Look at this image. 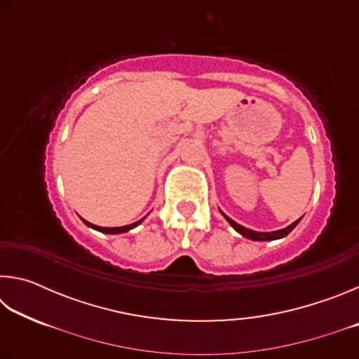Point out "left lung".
Instances as JSON below:
<instances>
[{"mask_svg": "<svg viewBox=\"0 0 359 359\" xmlns=\"http://www.w3.org/2000/svg\"><path fill=\"white\" fill-rule=\"evenodd\" d=\"M222 214H223V212H222ZM223 217L226 218V222H228V223L231 224V226H233L236 231H238V233H239L241 236H244V238L252 239V241H276V239H282V238H285V236H288V234L291 233V231H293V229L296 228V224L301 222V218H299V220L293 222V223L290 224V226L283 228V229L271 231V233H259V231H253V229H248V228H245V226H242V224L236 223L234 220H231V218H229L228 215L223 214Z\"/></svg>", "mask_w": 359, "mask_h": 359, "instance_id": "left-lung-1", "label": "left lung"}]
</instances>
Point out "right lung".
Masks as SVG:
<instances>
[{"label":"right lung","mask_w":359,"mask_h":359,"mask_svg":"<svg viewBox=\"0 0 359 359\" xmlns=\"http://www.w3.org/2000/svg\"><path fill=\"white\" fill-rule=\"evenodd\" d=\"M144 218H145V217H144ZM144 218H141V220H139V222H135V223H131V224H126V226H118V228L96 226V224L90 223V222H87V220H83V218H82V222H83L85 224H87V226L93 228V229H96V231H100V233H106V234H120V233H126V231H130V229H133V228H136L137 224H141V223L144 222Z\"/></svg>","instance_id":"right-lung-1"}]
</instances>
